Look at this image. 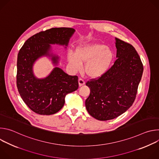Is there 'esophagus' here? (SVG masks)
I'll use <instances>...</instances> for the list:
<instances>
[{
	"instance_id": "34e87169",
	"label": "esophagus",
	"mask_w": 159,
	"mask_h": 159,
	"mask_svg": "<svg viewBox=\"0 0 159 159\" xmlns=\"http://www.w3.org/2000/svg\"><path fill=\"white\" fill-rule=\"evenodd\" d=\"M84 84H85V81L83 79H79V86L80 87L82 86Z\"/></svg>"
}]
</instances>
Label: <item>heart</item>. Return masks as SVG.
<instances>
[{
  "instance_id": "heart-1",
  "label": "heart",
  "mask_w": 159,
  "mask_h": 159,
  "mask_svg": "<svg viewBox=\"0 0 159 159\" xmlns=\"http://www.w3.org/2000/svg\"><path fill=\"white\" fill-rule=\"evenodd\" d=\"M115 58L112 50L103 44L82 45L77 48L75 54L69 53L68 60L75 70L82 69V63L85 65V73L90 78L97 79L104 75L110 69Z\"/></svg>"
}]
</instances>
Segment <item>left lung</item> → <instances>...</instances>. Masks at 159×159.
<instances>
[{"instance_id":"8db88e82","label":"left lung","mask_w":159,"mask_h":159,"mask_svg":"<svg viewBox=\"0 0 159 159\" xmlns=\"http://www.w3.org/2000/svg\"><path fill=\"white\" fill-rule=\"evenodd\" d=\"M116 39V60L97 79L87 81L90 95L85 107L90 116L100 121L117 118L133 104L143 71L141 59L131 44Z\"/></svg>"}]
</instances>
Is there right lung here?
Here are the masks:
<instances>
[{"label": "right lung", "mask_w": 159, "mask_h": 159, "mask_svg": "<svg viewBox=\"0 0 159 159\" xmlns=\"http://www.w3.org/2000/svg\"><path fill=\"white\" fill-rule=\"evenodd\" d=\"M75 32L70 28H55L41 31L23 44L17 55V87L26 104L41 115H51L59 111L65 104V98L79 87L78 77L66 74L59 67H55L45 78L38 79L33 74L34 62L40 57H51L57 65L59 57L51 53L50 44H60L66 48Z\"/></svg>", "instance_id": "add662e5"}]
</instances>
